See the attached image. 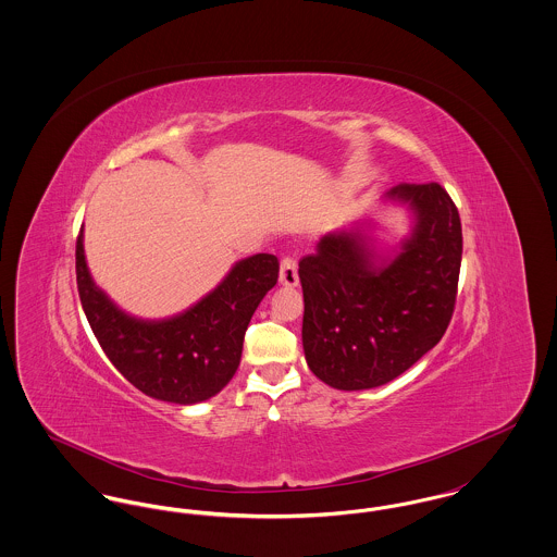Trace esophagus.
<instances>
[{
	"mask_svg": "<svg viewBox=\"0 0 557 557\" xmlns=\"http://www.w3.org/2000/svg\"><path fill=\"white\" fill-rule=\"evenodd\" d=\"M280 284L294 288L298 286V267L292 257H284L280 265Z\"/></svg>",
	"mask_w": 557,
	"mask_h": 557,
	"instance_id": "obj_1",
	"label": "esophagus"
}]
</instances>
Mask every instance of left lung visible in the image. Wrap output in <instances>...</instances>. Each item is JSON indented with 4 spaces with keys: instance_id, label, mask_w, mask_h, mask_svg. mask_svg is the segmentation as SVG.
Returning <instances> with one entry per match:
<instances>
[{
    "instance_id": "8db88e82",
    "label": "left lung",
    "mask_w": 557,
    "mask_h": 557,
    "mask_svg": "<svg viewBox=\"0 0 557 557\" xmlns=\"http://www.w3.org/2000/svg\"><path fill=\"white\" fill-rule=\"evenodd\" d=\"M411 212V234L377 250L371 225L321 236L302 257V348L332 388L368 391L398 377L447 332L461 267V221L438 184L384 194Z\"/></svg>"
}]
</instances>
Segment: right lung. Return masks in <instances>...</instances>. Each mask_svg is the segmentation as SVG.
<instances>
[{
	"label": "right lung",
	"mask_w": 557,
	"mask_h": 557,
	"mask_svg": "<svg viewBox=\"0 0 557 557\" xmlns=\"http://www.w3.org/2000/svg\"><path fill=\"white\" fill-rule=\"evenodd\" d=\"M280 263L259 252L230 269L221 284L184 313L133 318L96 286L77 238V288L85 318L110 363L148 397L194 405L221 393L238 370L244 334Z\"/></svg>",
	"instance_id": "obj_1"
}]
</instances>
